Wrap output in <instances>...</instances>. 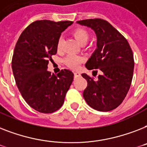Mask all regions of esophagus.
<instances>
[{
  "label": "esophagus",
  "instance_id": "34e87169",
  "mask_svg": "<svg viewBox=\"0 0 147 147\" xmlns=\"http://www.w3.org/2000/svg\"><path fill=\"white\" fill-rule=\"evenodd\" d=\"M74 76H75V77H78V76H81V73L78 72V71H75L74 72Z\"/></svg>",
  "mask_w": 147,
  "mask_h": 147
}]
</instances>
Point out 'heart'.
Returning <instances> with one entry per match:
<instances>
[{
    "label": "heart",
    "instance_id": "obj_1",
    "mask_svg": "<svg viewBox=\"0 0 147 147\" xmlns=\"http://www.w3.org/2000/svg\"><path fill=\"white\" fill-rule=\"evenodd\" d=\"M72 34L81 45L85 44L89 38V33L88 31L83 28H77L74 29L72 31ZM62 43H63V40L61 38H59L57 44V50H60L62 47ZM83 60H84V58L82 57L70 54L65 57L64 62L68 66H69L71 69H77L80 64L83 62Z\"/></svg>",
    "mask_w": 147,
    "mask_h": 147
}]
</instances>
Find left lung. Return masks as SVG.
<instances>
[{"instance_id": "obj_1", "label": "left lung", "mask_w": 147, "mask_h": 147, "mask_svg": "<svg viewBox=\"0 0 147 147\" xmlns=\"http://www.w3.org/2000/svg\"><path fill=\"white\" fill-rule=\"evenodd\" d=\"M77 23L92 28L96 35V49L86 68L102 71L97 80L82 74L88 82L83 96L96 110H113L122 102L131 87L134 66L131 48L125 37L106 20L90 19ZM94 71H93V76Z\"/></svg>"}]
</instances>
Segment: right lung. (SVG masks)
Listing matches in <instances>:
<instances>
[{
    "label": "right lung",
    "mask_w": 147,
    "mask_h": 147,
    "mask_svg": "<svg viewBox=\"0 0 147 147\" xmlns=\"http://www.w3.org/2000/svg\"><path fill=\"white\" fill-rule=\"evenodd\" d=\"M72 23L38 20L22 32L16 45L12 59L16 83L26 102L39 113L58 110L73 81L74 74L69 69L57 76L47 71L61 33Z\"/></svg>",
    "instance_id": "add662e5"
}]
</instances>
